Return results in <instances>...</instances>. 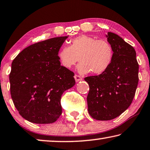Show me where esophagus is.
Segmentation results:
<instances>
[{"instance_id":"34e87169","label":"esophagus","mask_w":150,"mask_h":150,"mask_svg":"<svg viewBox=\"0 0 150 150\" xmlns=\"http://www.w3.org/2000/svg\"><path fill=\"white\" fill-rule=\"evenodd\" d=\"M74 78H75V79L76 81V82H78V81H79L82 80L81 77V76H79V75H75L74 76Z\"/></svg>"}]
</instances>
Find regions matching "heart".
<instances>
[{"mask_svg":"<svg viewBox=\"0 0 150 150\" xmlns=\"http://www.w3.org/2000/svg\"><path fill=\"white\" fill-rule=\"evenodd\" d=\"M58 57L61 65L67 69L71 68L79 60L77 69L80 73L91 71L95 75H100L112 63L113 50L105 39L82 35L71 40L70 46L63 47Z\"/></svg>","mask_w":150,"mask_h":150,"instance_id":"b5f03b06","label":"heart"}]
</instances>
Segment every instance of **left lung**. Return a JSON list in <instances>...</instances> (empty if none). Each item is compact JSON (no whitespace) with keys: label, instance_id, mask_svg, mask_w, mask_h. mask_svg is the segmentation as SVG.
Returning a JSON list of instances; mask_svg holds the SVG:
<instances>
[{"label":"left lung","instance_id":"1","mask_svg":"<svg viewBox=\"0 0 150 150\" xmlns=\"http://www.w3.org/2000/svg\"><path fill=\"white\" fill-rule=\"evenodd\" d=\"M108 41L112 46L113 59L108 69L85 81L89 85L88 111L97 120H111L129 108L138 84L139 65L132 45L115 33L108 32Z\"/></svg>","mask_w":150,"mask_h":150}]
</instances>
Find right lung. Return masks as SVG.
Wrapping results in <instances>:
<instances>
[{
    "instance_id": "obj_1",
    "label": "right lung",
    "mask_w": 150,
    "mask_h": 150,
    "mask_svg": "<svg viewBox=\"0 0 150 150\" xmlns=\"http://www.w3.org/2000/svg\"><path fill=\"white\" fill-rule=\"evenodd\" d=\"M67 38H52L33 44L12 62L11 97L18 113L28 122L52 123L62 113L61 96L75 84L74 73L61 66L58 57Z\"/></svg>"
}]
</instances>
